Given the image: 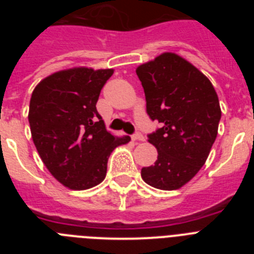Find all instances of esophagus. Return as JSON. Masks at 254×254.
<instances>
[{
    "label": "esophagus",
    "mask_w": 254,
    "mask_h": 254,
    "mask_svg": "<svg viewBox=\"0 0 254 254\" xmlns=\"http://www.w3.org/2000/svg\"><path fill=\"white\" fill-rule=\"evenodd\" d=\"M132 141H145V137L141 133H134L132 136Z\"/></svg>",
    "instance_id": "1"
}]
</instances>
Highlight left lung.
Listing matches in <instances>:
<instances>
[{
    "instance_id": "8db88e82",
    "label": "left lung",
    "mask_w": 254,
    "mask_h": 254,
    "mask_svg": "<svg viewBox=\"0 0 254 254\" xmlns=\"http://www.w3.org/2000/svg\"><path fill=\"white\" fill-rule=\"evenodd\" d=\"M136 73L147 114L161 123L147 140L158 150V160L142 168L141 177L158 190H179L203 167L216 140L219 98L207 76L172 52L140 64Z\"/></svg>"
}]
</instances>
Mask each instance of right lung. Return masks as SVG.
Wrapping results in <instances>:
<instances>
[{
  "mask_svg": "<svg viewBox=\"0 0 254 254\" xmlns=\"http://www.w3.org/2000/svg\"><path fill=\"white\" fill-rule=\"evenodd\" d=\"M113 68L72 67L43 78L29 105L31 138L40 159L61 185L84 190L102 183L111 152L131 141L107 131L96 111Z\"/></svg>",
  "mask_w": 254,
  "mask_h": 254,
  "instance_id": "add662e5",
  "label": "right lung"
}]
</instances>
